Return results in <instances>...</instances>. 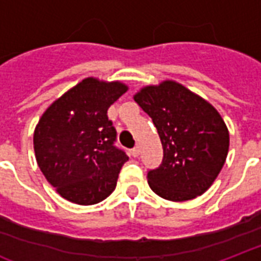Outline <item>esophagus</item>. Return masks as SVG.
I'll list each match as a JSON object with an SVG mask.
<instances>
[{"mask_svg": "<svg viewBox=\"0 0 261 261\" xmlns=\"http://www.w3.org/2000/svg\"><path fill=\"white\" fill-rule=\"evenodd\" d=\"M139 153H141V148H139V146H135V148L131 150V154L134 157H138Z\"/></svg>", "mask_w": 261, "mask_h": 261, "instance_id": "34e87169", "label": "esophagus"}]
</instances>
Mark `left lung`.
<instances>
[{
  "mask_svg": "<svg viewBox=\"0 0 261 261\" xmlns=\"http://www.w3.org/2000/svg\"><path fill=\"white\" fill-rule=\"evenodd\" d=\"M135 102L152 117L163 145V162L148 171L157 196L188 201L205 193L224 166L230 137L212 105L174 81L146 86Z\"/></svg>",
  "mask_w": 261,
  "mask_h": 261,
  "instance_id": "1",
  "label": "left lung"
}]
</instances>
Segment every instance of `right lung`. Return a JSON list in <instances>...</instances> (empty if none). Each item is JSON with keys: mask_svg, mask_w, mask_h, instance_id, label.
Segmentation results:
<instances>
[{"mask_svg": "<svg viewBox=\"0 0 261 261\" xmlns=\"http://www.w3.org/2000/svg\"><path fill=\"white\" fill-rule=\"evenodd\" d=\"M128 87L86 77L43 112L34 131L35 159L60 196L79 205L105 200L128 160L115 146L108 108Z\"/></svg>", "mask_w": 261, "mask_h": 261, "instance_id": "1", "label": "right lung"}]
</instances>
